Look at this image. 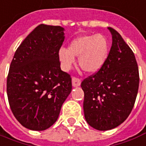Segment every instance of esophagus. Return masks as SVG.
Masks as SVG:
<instances>
[{"instance_id": "34e87169", "label": "esophagus", "mask_w": 146, "mask_h": 146, "mask_svg": "<svg viewBox=\"0 0 146 146\" xmlns=\"http://www.w3.org/2000/svg\"><path fill=\"white\" fill-rule=\"evenodd\" d=\"M80 82H81V80L78 78H76V77H73L72 78V85L74 87H78L80 85Z\"/></svg>"}]
</instances>
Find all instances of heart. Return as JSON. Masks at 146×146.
<instances>
[{
  "label": "heart",
  "mask_w": 146,
  "mask_h": 146,
  "mask_svg": "<svg viewBox=\"0 0 146 146\" xmlns=\"http://www.w3.org/2000/svg\"><path fill=\"white\" fill-rule=\"evenodd\" d=\"M109 44L102 35H84L70 44L67 50L61 49L59 59L64 68L68 69L74 62V57H79V65L89 73L98 72L104 65L108 54Z\"/></svg>",
  "instance_id": "1"
}]
</instances>
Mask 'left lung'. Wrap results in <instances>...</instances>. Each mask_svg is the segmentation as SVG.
Masks as SVG:
<instances>
[{
	"instance_id": "left-lung-1",
	"label": "left lung",
	"mask_w": 146,
	"mask_h": 146,
	"mask_svg": "<svg viewBox=\"0 0 146 146\" xmlns=\"http://www.w3.org/2000/svg\"><path fill=\"white\" fill-rule=\"evenodd\" d=\"M108 29L112 35V44L104 65L80 85L84 92L85 119L99 130H111L127 118L139 84L133 52L116 30L111 27Z\"/></svg>"
}]
</instances>
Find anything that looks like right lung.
I'll return each instance as SVG.
<instances>
[{
    "instance_id": "add662e5",
    "label": "right lung",
    "mask_w": 146,
    "mask_h": 146,
    "mask_svg": "<svg viewBox=\"0 0 146 146\" xmlns=\"http://www.w3.org/2000/svg\"><path fill=\"white\" fill-rule=\"evenodd\" d=\"M64 29L40 24L15 52L7 80L8 101L16 120L32 130L56 121L72 91V78L60 68Z\"/></svg>"
}]
</instances>
